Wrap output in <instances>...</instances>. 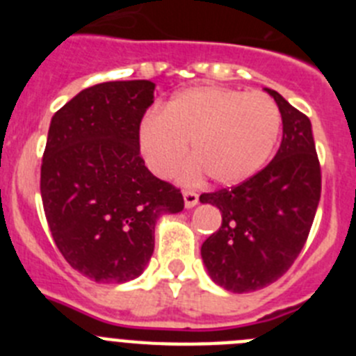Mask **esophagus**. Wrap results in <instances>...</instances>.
Wrapping results in <instances>:
<instances>
[{
	"instance_id": "obj_1",
	"label": "esophagus",
	"mask_w": 356,
	"mask_h": 356,
	"mask_svg": "<svg viewBox=\"0 0 356 356\" xmlns=\"http://www.w3.org/2000/svg\"><path fill=\"white\" fill-rule=\"evenodd\" d=\"M184 200H185V207H187V209H193V207L197 205V201H200V196H197V193L191 191V188H185V191H184Z\"/></svg>"
}]
</instances>
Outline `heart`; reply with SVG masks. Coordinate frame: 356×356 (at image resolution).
<instances>
[{
  "mask_svg": "<svg viewBox=\"0 0 356 356\" xmlns=\"http://www.w3.org/2000/svg\"><path fill=\"white\" fill-rule=\"evenodd\" d=\"M282 130V114L264 92L226 87H193L172 96L163 112H147L139 122V149L156 176L194 180L205 171L213 184L248 180L271 156Z\"/></svg>",
  "mask_w": 356,
  "mask_h": 356,
  "instance_id": "b5f03b06",
  "label": "heart"
}]
</instances>
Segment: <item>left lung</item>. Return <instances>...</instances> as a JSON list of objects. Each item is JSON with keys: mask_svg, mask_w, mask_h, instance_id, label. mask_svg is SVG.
Returning a JSON list of instances; mask_svg holds the SVG:
<instances>
[{"mask_svg": "<svg viewBox=\"0 0 356 356\" xmlns=\"http://www.w3.org/2000/svg\"><path fill=\"white\" fill-rule=\"evenodd\" d=\"M266 90L284 121L276 156L246 181L200 196L222 216L219 229L201 246L207 271L217 285L238 294L267 287L289 271L307 242L321 197L310 119L276 90Z\"/></svg>", "mask_w": 356, "mask_h": 356, "instance_id": "8db88e82", "label": "left lung"}]
</instances>
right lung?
<instances>
[{"instance_id": "add662e5", "label": "right lung", "mask_w": 356, "mask_h": 356, "mask_svg": "<svg viewBox=\"0 0 356 356\" xmlns=\"http://www.w3.org/2000/svg\"><path fill=\"white\" fill-rule=\"evenodd\" d=\"M149 80L81 90L51 119L40 196L56 248L99 284L137 278L155 248L160 213L184 210L180 188L151 175L139 122L153 103Z\"/></svg>"}]
</instances>
